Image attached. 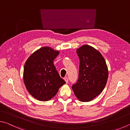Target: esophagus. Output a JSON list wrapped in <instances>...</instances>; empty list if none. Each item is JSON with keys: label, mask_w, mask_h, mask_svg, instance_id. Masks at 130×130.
<instances>
[{"label": "esophagus", "mask_w": 130, "mask_h": 130, "mask_svg": "<svg viewBox=\"0 0 130 130\" xmlns=\"http://www.w3.org/2000/svg\"><path fill=\"white\" fill-rule=\"evenodd\" d=\"M64 80L65 81L66 83H67V84L68 83V81H69V79H68V78L67 77H66L64 78Z\"/></svg>", "instance_id": "1"}]
</instances>
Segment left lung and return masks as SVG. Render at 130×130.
<instances>
[{
    "instance_id": "1",
    "label": "left lung",
    "mask_w": 130,
    "mask_h": 130,
    "mask_svg": "<svg viewBox=\"0 0 130 130\" xmlns=\"http://www.w3.org/2000/svg\"><path fill=\"white\" fill-rule=\"evenodd\" d=\"M79 58L78 79L72 89L82 102H89L101 93L108 78V68L100 52L88 45L77 49Z\"/></svg>"
}]
</instances>
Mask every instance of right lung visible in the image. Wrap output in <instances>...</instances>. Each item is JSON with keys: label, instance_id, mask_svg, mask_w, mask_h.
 <instances>
[{"label": "right lung", "instance_id": "obj_1", "mask_svg": "<svg viewBox=\"0 0 130 130\" xmlns=\"http://www.w3.org/2000/svg\"><path fill=\"white\" fill-rule=\"evenodd\" d=\"M59 52L45 46L32 54L26 61L23 78L30 95L41 101L50 100L65 81L53 63Z\"/></svg>", "mask_w": 130, "mask_h": 130}]
</instances>
